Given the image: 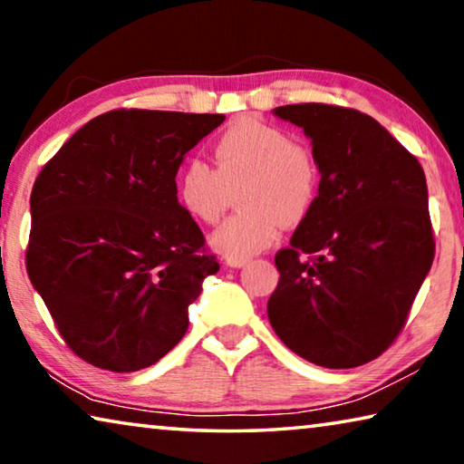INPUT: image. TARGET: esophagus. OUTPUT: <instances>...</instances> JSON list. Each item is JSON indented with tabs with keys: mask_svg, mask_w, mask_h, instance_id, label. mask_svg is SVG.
<instances>
[{
	"mask_svg": "<svg viewBox=\"0 0 464 464\" xmlns=\"http://www.w3.org/2000/svg\"><path fill=\"white\" fill-rule=\"evenodd\" d=\"M247 257H229L227 266H231V268H243V266H247Z\"/></svg>",
	"mask_w": 464,
	"mask_h": 464,
	"instance_id": "esophagus-1",
	"label": "esophagus"
}]
</instances>
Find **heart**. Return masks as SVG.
<instances>
[{
	"label": "heart",
	"mask_w": 464,
	"mask_h": 464,
	"mask_svg": "<svg viewBox=\"0 0 464 464\" xmlns=\"http://www.w3.org/2000/svg\"><path fill=\"white\" fill-rule=\"evenodd\" d=\"M215 168L188 161L176 178V200L196 223H218L239 188L241 210L210 235L227 257H249L270 247L285 225L309 217L317 200L321 169L313 149L257 116H241L213 145Z\"/></svg>",
	"instance_id": "b5f03b06"
}]
</instances>
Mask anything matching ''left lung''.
Returning a JSON list of instances; mask_svg holds the SVG:
<instances>
[{
  "mask_svg": "<svg viewBox=\"0 0 464 464\" xmlns=\"http://www.w3.org/2000/svg\"><path fill=\"white\" fill-rule=\"evenodd\" d=\"M274 114L301 127L321 169L317 200L274 264L268 319L285 345L325 368L381 356L410 315L434 262L420 161L354 108L290 104Z\"/></svg>",
  "mask_w": 464,
  "mask_h": 464,
  "instance_id": "obj_1",
  "label": "left lung"
}]
</instances>
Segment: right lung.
<instances>
[{
	"mask_svg": "<svg viewBox=\"0 0 464 464\" xmlns=\"http://www.w3.org/2000/svg\"><path fill=\"white\" fill-rule=\"evenodd\" d=\"M223 121L110 110L83 124L38 174L28 278L85 362L135 372L184 337L188 307L218 262L179 208L176 174Z\"/></svg>",
	"mask_w": 464,
	"mask_h": 464,
	"instance_id": "1",
	"label": "right lung"
}]
</instances>
